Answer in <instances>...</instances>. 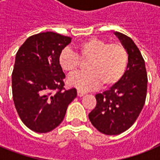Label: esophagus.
<instances>
[{"label":"esophagus","mask_w":160,"mask_h":160,"mask_svg":"<svg viewBox=\"0 0 160 160\" xmlns=\"http://www.w3.org/2000/svg\"><path fill=\"white\" fill-rule=\"evenodd\" d=\"M77 93H78V96H79V97H82V96L85 95V93L82 92V91H81L80 90H78Z\"/></svg>","instance_id":"1"}]
</instances>
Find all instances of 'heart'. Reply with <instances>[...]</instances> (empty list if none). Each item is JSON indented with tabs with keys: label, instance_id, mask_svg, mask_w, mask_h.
Listing matches in <instances>:
<instances>
[{
	"label": "heart",
	"instance_id": "b5f03b06",
	"mask_svg": "<svg viewBox=\"0 0 160 160\" xmlns=\"http://www.w3.org/2000/svg\"><path fill=\"white\" fill-rule=\"evenodd\" d=\"M76 53L64 49L58 56L62 70L72 73L82 60H87L86 71L74 73L68 78L69 86L82 91L92 90L102 85L107 88L116 84L125 73L128 64V53L119 43H109L97 38H89L75 46Z\"/></svg>",
	"mask_w": 160,
	"mask_h": 160
}]
</instances>
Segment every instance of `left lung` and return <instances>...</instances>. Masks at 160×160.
Instances as JSON below:
<instances>
[{
  "label": "left lung",
  "instance_id": "left-lung-1",
  "mask_svg": "<svg viewBox=\"0 0 160 160\" xmlns=\"http://www.w3.org/2000/svg\"><path fill=\"white\" fill-rule=\"evenodd\" d=\"M128 53L122 78L111 89L95 95V108L89 114L94 128L107 135H119L136 121L145 103L148 75L144 59L131 38L114 32Z\"/></svg>",
  "mask_w": 160,
  "mask_h": 160
}]
</instances>
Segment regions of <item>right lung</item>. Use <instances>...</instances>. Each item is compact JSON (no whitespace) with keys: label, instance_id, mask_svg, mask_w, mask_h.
<instances>
[{"label":"right lung","instance_id":"obj_1","mask_svg":"<svg viewBox=\"0 0 160 160\" xmlns=\"http://www.w3.org/2000/svg\"><path fill=\"white\" fill-rule=\"evenodd\" d=\"M71 38L57 32L32 35L18 49L12 73L14 105L23 123L46 133L62 122L77 90H65L66 78L58 64L60 52ZM54 90L56 92H53Z\"/></svg>","mask_w":160,"mask_h":160}]
</instances>
